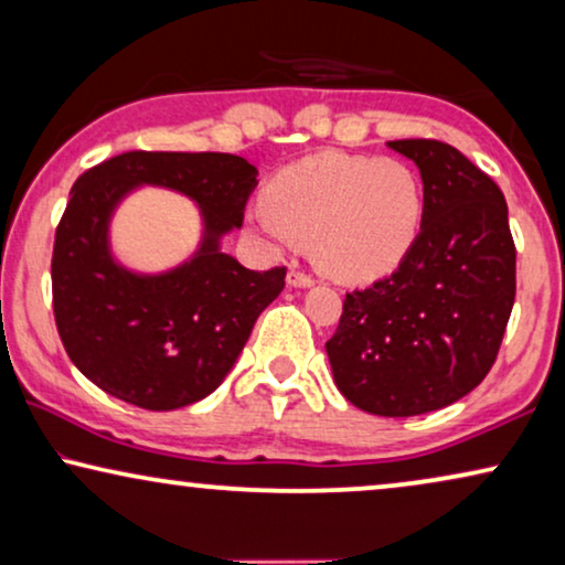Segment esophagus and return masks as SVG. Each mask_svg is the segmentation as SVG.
Wrapping results in <instances>:
<instances>
[{
	"mask_svg": "<svg viewBox=\"0 0 565 565\" xmlns=\"http://www.w3.org/2000/svg\"><path fill=\"white\" fill-rule=\"evenodd\" d=\"M288 285H292V288H311L313 285V277L300 273V269H290L288 273Z\"/></svg>",
	"mask_w": 565,
	"mask_h": 565,
	"instance_id": "obj_1",
	"label": "esophagus"
}]
</instances>
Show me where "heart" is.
I'll use <instances>...</instances> for the list:
<instances>
[{
	"label": "heart",
	"instance_id": "obj_1",
	"mask_svg": "<svg viewBox=\"0 0 565 565\" xmlns=\"http://www.w3.org/2000/svg\"><path fill=\"white\" fill-rule=\"evenodd\" d=\"M262 198V234L308 242L316 265L337 280L362 282L393 273L424 221L419 174L388 157L313 153L280 169Z\"/></svg>",
	"mask_w": 565,
	"mask_h": 565
}]
</instances>
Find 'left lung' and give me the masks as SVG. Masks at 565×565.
Segmentation results:
<instances>
[{
	"instance_id": "left-lung-1",
	"label": "left lung",
	"mask_w": 565,
	"mask_h": 565,
	"mask_svg": "<svg viewBox=\"0 0 565 565\" xmlns=\"http://www.w3.org/2000/svg\"><path fill=\"white\" fill-rule=\"evenodd\" d=\"M419 167L424 221L396 273L347 292L327 342L337 388L362 412L416 416L483 381L516 292L507 200L489 174L443 141H388Z\"/></svg>"
}]
</instances>
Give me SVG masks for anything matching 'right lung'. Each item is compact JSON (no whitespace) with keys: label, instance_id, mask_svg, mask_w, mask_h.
I'll use <instances>...</instances> for the list:
<instances>
[{"label":"right lung","instance_id":"obj_1","mask_svg":"<svg viewBox=\"0 0 565 565\" xmlns=\"http://www.w3.org/2000/svg\"><path fill=\"white\" fill-rule=\"evenodd\" d=\"M141 183L190 196L204 218L196 254L167 274H134L109 249L114 207ZM254 188L257 167L213 151H128L74 182L53 244V316L66 354L97 388L172 412L223 383L285 288V267L254 273L221 252Z\"/></svg>","mask_w":565,"mask_h":565}]
</instances>
